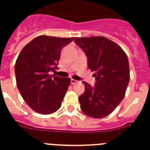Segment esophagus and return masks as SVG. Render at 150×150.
I'll return each instance as SVG.
<instances>
[{"instance_id": "1", "label": "esophagus", "mask_w": 150, "mask_h": 150, "mask_svg": "<svg viewBox=\"0 0 150 150\" xmlns=\"http://www.w3.org/2000/svg\"><path fill=\"white\" fill-rule=\"evenodd\" d=\"M71 84H72V85H75V84H76V83H77L78 81H77V80H75V79H71Z\"/></svg>"}]
</instances>
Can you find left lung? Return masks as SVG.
I'll return each mask as SVG.
<instances>
[{"instance_id": "left-lung-1", "label": "left lung", "mask_w": 150, "mask_h": 150, "mask_svg": "<svg viewBox=\"0 0 150 150\" xmlns=\"http://www.w3.org/2000/svg\"><path fill=\"white\" fill-rule=\"evenodd\" d=\"M75 43L88 57V68L95 71L94 86L83 82L84 93L79 97L86 115L102 118L122 101L130 79L128 57L121 47L103 36L75 37Z\"/></svg>"}]
</instances>
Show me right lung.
Listing matches in <instances>:
<instances>
[{"label":"right lung","instance_id":"right-lung-1","mask_svg":"<svg viewBox=\"0 0 150 150\" xmlns=\"http://www.w3.org/2000/svg\"><path fill=\"white\" fill-rule=\"evenodd\" d=\"M73 40L39 36L18 57L15 66L18 89L27 104L39 114H53L61 107L71 79L50 73L56 71L62 48Z\"/></svg>","mask_w":150,"mask_h":150}]
</instances>
